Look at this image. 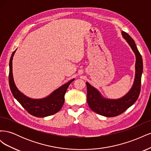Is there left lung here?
Masks as SVG:
<instances>
[{
  "label": "left lung",
  "mask_w": 151,
  "mask_h": 151,
  "mask_svg": "<svg viewBox=\"0 0 151 151\" xmlns=\"http://www.w3.org/2000/svg\"><path fill=\"white\" fill-rule=\"evenodd\" d=\"M122 34L133 50L136 57L135 79L129 93L119 99H106L103 98L101 93L88 82L86 83L87 101L89 106L94 112L106 117L116 116L126 111L137 100L140 92L141 77L143 71L142 58L131 36L124 31H122Z\"/></svg>",
  "instance_id": "left-lung-1"
}]
</instances>
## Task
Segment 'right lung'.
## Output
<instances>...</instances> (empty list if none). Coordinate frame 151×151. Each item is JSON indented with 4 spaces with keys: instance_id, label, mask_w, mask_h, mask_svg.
I'll return each mask as SVG.
<instances>
[{
    "instance_id": "1",
    "label": "right lung",
    "mask_w": 151,
    "mask_h": 151,
    "mask_svg": "<svg viewBox=\"0 0 151 151\" xmlns=\"http://www.w3.org/2000/svg\"><path fill=\"white\" fill-rule=\"evenodd\" d=\"M16 50L13 52L10 59L9 74V83L14 97L27 111L31 115L36 117L42 118L50 116L60 111L64 103V96L68 86L73 81H74V79L70 80L57 89L55 90L51 94L45 98L31 99L27 97L18 90L13 79L12 58Z\"/></svg>"
}]
</instances>
